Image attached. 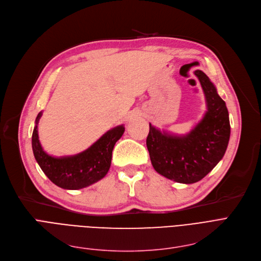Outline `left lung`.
Segmentation results:
<instances>
[{
	"label": "left lung",
	"mask_w": 261,
	"mask_h": 261,
	"mask_svg": "<svg viewBox=\"0 0 261 261\" xmlns=\"http://www.w3.org/2000/svg\"><path fill=\"white\" fill-rule=\"evenodd\" d=\"M207 111L203 119L186 135L161 132L150 123L146 146L157 173L180 184L204 178L223 158L228 145L230 124L225 102L206 74L196 70Z\"/></svg>",
	"instance_id": "obj_1"
}]
</instances>
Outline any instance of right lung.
<instances>
[{
    "label": "right lung",
    "mask_w": 261,
    "mask_h": 261,
    "mask_svg": "<svg viewBox=\"0 0 261 261\" xmlns=\"http://www.w3.org/2000/svg\"><path fill=\"white\" fill-rule=\"evenodd\" d=\"M41 116L42 111L36 118L32 146L36 161L49 180L63 189L77 190L88 187L107 174L114 146L125 130L124 125L111 128L82 153L73 156L53 157L43 151L39 141L37 125Z\"/></svg>",
    "instance_id": "add662e5"
}]
</instances>
